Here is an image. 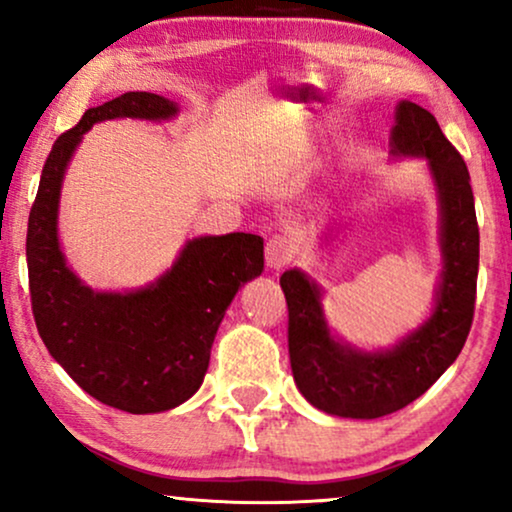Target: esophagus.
<instances>
[{
	"label": "esophagus",
	"instance_id": "esophagus-1",
	"mask_svg": "<svg viewBox=\"0 0 512 512\" xmlns=\"http://www.w3.org/2000/svg\"><path fill=\"white\" fill-rule=\"evenodd\" d=\"M296 249L292 244V239H287L285 235H275L268 239L266 244V266L273 270H282L287 268L289 263L294 261Z\"/></svg>",
	"mask_w": 512,
	"mask_h": 512
}]
</instances>
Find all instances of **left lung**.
Returning a JSON list of instances; mask_svg holds the SVG:
<instances>
[{
    "label": "left lung",
    "instance_id": "1",
    "mask_svg": "<svg viewBox=\"0 0 512 512\" xmlns=\"http://www.w3.org/2000/svg\"><path fill=\"white\" fill-rule=\"evenodd\" d=\"M389 144L394 156L427 159L437 185L444 270L430 318L394 349H353L327 327L323 294L313 280L296 268L280 277L296 387L308 403L339 418L375 420L425 394L458 358L475 315L479 227L463 156L446 140L437 118L413 102L396 106Z\"/></svg>",
    "mask_w": 512,
    "mask_h": 512
}]
</instances>
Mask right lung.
Returning <instances> with one entry per match:
<instances>
[{"label": "right lung", "instance_id": "add662e5", "mask_svg": "<svg viewBox=\"0 0 512 512\" xmlns=\"http://www.w3.org/2000/svg\"><path fill=\"white\" fill-rule=\"evenodd\" d=\"M175 113V102L151 92L87 109L49 151L25 239L30 301L47 351L80 389L135 415L180 406L201 387L227 306L263 273V239L246 232L189 239L170 270L135 292H94L66 266L56 218L82 135L111 118L168 121Z\"/></svg>", "mask_w": 512, "mask_h": 512}]
</instances>
